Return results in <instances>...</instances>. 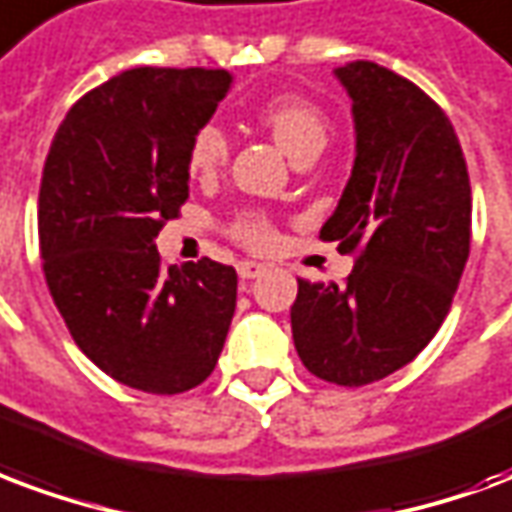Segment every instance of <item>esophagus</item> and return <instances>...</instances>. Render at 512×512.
<instances>
[{
	"label": "esophagus",
	"instance_id": "1",
	"mask_svg": "<svg viewBox=\"0 0 512 512\" xmlns=\"http://www.w3.org/2000/svg\"><path fill=\"white\" fill-rule=\"evenodd\" d=\"M268 268L263 263H252V260H244V263H238V276L241 279H257V276L266 274Z\"/></svg>",
	"mask_w": 512,
	"mask_h": 512
}]
</instances>
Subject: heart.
<instances>
[{
	"label": "heart",
	"mask_w": 512,
	"mask_h": 512,
	"mask_svg": "<svg viewBox=\"0 0 512 512\" xmlns=\"http://www.w3.org/2000/svg\"><path fill=\"white\" fill-rule=\"evenodd\" d=\"M257 121L266 127L274 140L290 154L293 160H312L314 154H320V149L328 140V116L323 113L320 105H314L306 97H295V94H282L268 100L260 111H257ZM227 135L219 130L217 124H203L200 130H195L187 149V165L192 176L208 179L214 176L227 160ZM230 233L236 241L252 249H266L276 241L274 225L268 222L266 214L257 211H244L233 219Z\"/></svg>",
	"instance_id": "1"
}]
</instances>
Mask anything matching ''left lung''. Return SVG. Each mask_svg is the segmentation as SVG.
Masks as SVG:
<instances>
[{
  "label": "left lung",
  "mask_w": 512,
  "mask_h": 512,
  "mask_svg": "<svg viewBox=\"0 0 512 512\" xmlns=\"http://www.w3.org/2000/svg\"><path fill=\"white\" fill-rule=\"evenodd\" d=\"M352 97L358 154L320 230L355 257L344 285L298 279V358L361 388L418 358L450 312L472 238V189L453 124L415 83L374 62L336 70Z\"/></svg>",
  "instance_id": "1"
}]
</instances>
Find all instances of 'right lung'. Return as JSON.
<instances>
[{
  "label": "right lung",
  "mask_w": 512,
  "mask_h": 512,
  "mask_svg": "<svg viewBox=\"0 0 512 512\" xmlns=\"http://www.w3.org/2000/svg\"><path fill=\"white\" fill-rule=\"evenodd\" d=\"M227 70L135 67L67 111L45 157L37 236L67 331L102 372L173 396L214 372L236 312L233 266H165L154 238L189 198V140Z\"/></svg>",
  "instance_id": "1"
}]
</instances>
